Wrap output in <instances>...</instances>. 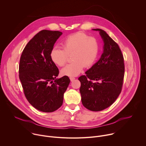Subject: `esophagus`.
Wrapping results in <instances>:
<instances>
[{
	"label": "esophagus",
	"mask_w": 146,
	"mask_h": 146,
	"mask_svg": "<svg viewBox=\"0 0 146 146\" xmlns=\"http://www.w3.org/2000/svg\"><path fill=\"white\" fill-rule=\"evenodd\" d=\"M70 80L71 81H74L75 80V78L73 77H70Z\"/></svg>",
	"instance_id": "obj_1"
}]
</instances>
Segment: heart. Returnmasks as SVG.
Returning <instances> with one entry per match:
<instances>
[{"mask_svg": "<svg viewBox=\"0 0 146 146\" xmlns=\"http://www.w3.org/2000/svg\"><path fill=\"white\" fill-rule=\"evenodd\" d=\"M61 46L63 49L55 47L52 50L50 57L55 65L63 66L66 64L68 56L72 54L73 62L60 72L63 76L69 77L79 74L84 66H91L99 52V43L96 38L89 37L83 32H77L68 36L61 43Z\"/></svg>", "mask_w": 146, "mask_h": 146, "instance_id": "obj_1", "label": "heart"}]
</instances>
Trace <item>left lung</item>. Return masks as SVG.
I'll use <instances>...</instances> for the list:
<instances>
[{
	"instance_id": "1",
	"label": "left lung",
	"mask_w": 146,
	"mask_h": 146,
	"mask_svg": "<svg viewBox=\"0 0 146 146\" xmlns=\"http://www.w3.org/2000/svg\"><path fill=\"white\" fill-rule=\"evenodd\" d=\"M93 30L99 31L104 42L103 52L99 60L78 80L83 106L91 111H99L110 106L120 94L125 66L118 44L103 30Z\"/></svg>"
}]
</instances>
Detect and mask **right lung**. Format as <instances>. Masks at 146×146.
Returning a JSON list of instances; mask_svg holds the SVG:
<instances>
[{
	"mask_svg": "<svg viewBox=\"0 0 146 146\" xmlns=\"http://www.w3.org/2000/svg\"><path fill=\"white\" fill-rule=\"evenodd\" d=\"M62 34L59 31H40L29 41L20 58L19 78L25 96L33 107L45 113L53 112L62 105L70 82L66 76L56 79L59 70L50 57Z\"/></svg>",
	"mask_w": 146,
	"mask_h": 146,
	"instance_id": "right-lung-1",
	"label": "right lung"
}]
</instances>
